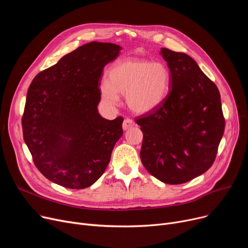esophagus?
Masks as SVG:
<instances>
[{
    "mask_svg": "<svg viewBox=\"0 0 248 248\" xmlns=\"http://www.w3.org/2000/svg\"><path fill=\"white\" fill-rule=\"evenodd\" d=\"M134 125H135V123L131 119H125L124 121V123H123V128L124 129V131H126V129H128V128L133 127Z\"/></svg>",
    "mask_w": 248,
    "mask_h": 248,
    "instance_id": "obj_1",
    "label": "esophagus"
}]
</instances>
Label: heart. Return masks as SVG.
Wrapping results in <instances>:
<instances>
[{
    "mask_svg": "<svg viewBox=\"0 0 248 248\" xmlns=\"http://www.w3.org/2000/svg\"><path fill=\"white\" fill-rule=\"evenodd\" d=\"M171 86V72L162 62L127 57L113 63L108 81L100 85L102 99L110 106L124 94L127 107L137 113L157 108L166 99Z\"/></svg>",
    "mask_w": 248,
    "mask_h": 248,
    "instance_id": "heart-1",
    "label": "heart"
}]
</instances>
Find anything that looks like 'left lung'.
I'll return each mask as SVG.
<instances>
[{
  "label": "left lung",
  "instance_id": "1",
  "mask_svg": "<svg viewBox=\"0 0 248 248\" xmlns=\"http://www.w3.org/2000/svg\"><path fill=\"white\" fill-rule=\"evenodd\" d=\"M171 72L170 91L160 107L136 119L144 135L140 160L166 184H182L209 169L225 120L215 83L185 53L162 48Z\"/></svg>",
  "mask_w": 248,
  "mask_h": 248
}]
</instances>
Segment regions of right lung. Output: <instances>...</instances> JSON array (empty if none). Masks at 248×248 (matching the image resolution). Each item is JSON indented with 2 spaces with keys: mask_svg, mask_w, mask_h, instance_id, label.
I'll return each mask as SVG.
<instances>
[{
  "mask_svg": "<svg viewBox=\"0 0 248 248\" xmlns=\"http://www.w3.org/2000/svg\"><path fill=\"white\" fill-rule=\"evenodd\" d=\"M121 49L112 43L84 44L38 73L30 84L23 137L36 168L53 183L84 189L106 171L123 136L124 119L100 116L98 85L103 67Z\"/></svg>",
  "mask_w": 248,
  "mask_h": 248,
  "instance_id": "1",
  "label": "right lung"
}]
</instances>
